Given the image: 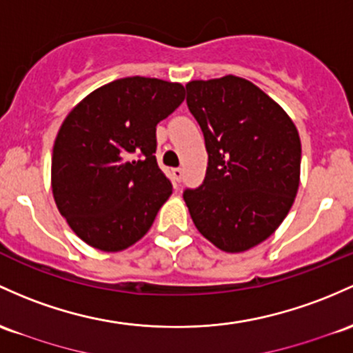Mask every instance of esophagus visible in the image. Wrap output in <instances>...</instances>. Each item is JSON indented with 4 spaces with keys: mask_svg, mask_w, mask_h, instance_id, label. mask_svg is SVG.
Masks as SVG:
<instances>
[{
    "mask_svg": "<svg viewBox=\"0 0 353 353\" xmlns=\"http://www.w3.org/2000/svg\"><path fill=\"white\" fill-rule=\"evenodd\" d=\"M183 176H184V172H183V169H172V179L176 181V183H181V179H183Z\"/></svg>",
    "mask_w": 353,
    "mask_h": 353,
    "instance_id": "1",
    "label": "esophagus"
}]
</instances>
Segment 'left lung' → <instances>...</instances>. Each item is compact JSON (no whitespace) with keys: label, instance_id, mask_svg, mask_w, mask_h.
<instances>
[{"label":"left lung","instance_id":"8db88e82","mask_svg":"<svg viewBox=\"0 0 353 353\" xmlns=\"http://www.w3.org/2000/svg\"><path fill=\"white\" fill-rule=\"evenodd\" d=\"M188 107L204 134V183L184 192L201 234L224 253L268 239L300 185L301 142L290 115L261 88L226 75L185 83Z\"/></svg>","mask_w":353,"mask_h":353}]
</instances>
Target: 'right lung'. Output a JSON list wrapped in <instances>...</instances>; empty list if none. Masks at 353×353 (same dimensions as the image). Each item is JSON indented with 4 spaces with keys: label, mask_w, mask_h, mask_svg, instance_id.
Returning <instances> with one entry per match:
<instances>
[{
    "label": "right lung",
    "mask_w": 353,
    "mask_h": 353,
    "mask_svg": "<svg viewBox=\"0 0 353 353\" xmlns=\"http://www.w3.org/2000/svg\"><path fill=\"white\" fill-rule=\"evenodd\" d=\"M184 85L127 77L80 100L61 122L52 154V192L82 241L105 253L135 245L172 185L159 169L156 125L184 100Z\"/></svg>",
    "instance_id": "obj_1"
}]
</instances>
